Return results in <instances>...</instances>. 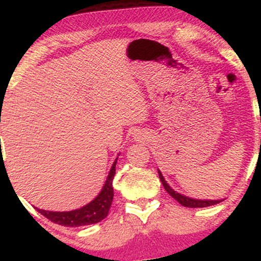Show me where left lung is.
<instances>
[{
    "label": "left lung",
    "mask_w": 261,
    "mask_h": 261,
    "mask_svg": "<svg viewBox=\"0 0 261 261\" xmlns=\"http://www.w3.org/2000/svg\"><path fill=\"white\" fill-rule=\"evenodd\" d=\"M158 175H160L162 184H163V187H164V189H166L167 193H168L169 195L173 197V199H175L181 206H185V207H191V208L207 207V206L217 205V203L223 201V200H199V199H193V197L185 196V195H182V194L178 193V191L173 190V189L169 187L168 182H167L166 179H164V176L162 175L160 169H158Z\"/></svg>",
    "instance_id": "1"
}]
</instances>
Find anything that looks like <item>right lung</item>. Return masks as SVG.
<instances>
[{"label":"right lung","instance_id":"add662e5","mask_svg":"<svg viewBox=\"0 0 261 261\" xmlns=\"http://www.w3.org/2000/svg\"><path fill=\"white\" fill-rule=\"evenodd\" d=\"M118 162V157L114 161L112 168L109 170V174L104 184L100 193L98 194L94 200L88 202L87 205L81 208L72 210V211H46V210L37 208L43 216L50 220L54 223L61 224L65 227H80L88 226V224H94L100 222L108 216L110 206H112L114 197L113 189V179L115 175V166Z\"/></svg>","mask_w":261,"mask_h":261}]
</instances>
